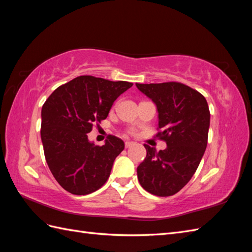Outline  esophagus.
Returning a JSON list of instances; mask_svg holds the SVG:
<instances>
[{"label":"esophagus","mask_w":252,"mask_h":252,"mask_svg":"<svg viewBox=\"0 0 252 252\" xmlns=\"http://www.w3.org/2000/svg\"><path fill=\"white\" fill-rule=\"evenodd\" d=\"M132 145H133V142H126V143H125V147L128 148V147L132 146Z\"/></svg>","instance_id":"esophagus-1"}]
</instances>
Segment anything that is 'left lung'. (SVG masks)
I'll use <instances>...</instances> for the list:
<instances>
[{"label":"left lung","instance_id":"obj_1","mask_svg":"<svg viewBox=\"0 0 252 252\" xmlns=\"http://www.w3.org/2000/svg\"><path fill=\"white\" fill-rule=\"evenodd\" d=\"M157 105L159 132L167 148L145 144L147 155L136 172L141 186L158 196L173 195L192 178L207 146L210 112L199 91L179 82L135 84Z\"/></svg>","mask_w":252,"mask_h":252}]
</instances>
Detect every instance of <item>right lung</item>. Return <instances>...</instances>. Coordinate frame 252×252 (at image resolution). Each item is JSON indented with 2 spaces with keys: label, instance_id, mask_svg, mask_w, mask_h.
Masks as SVG:
<instances>
[{
  "label": "right lung",
  "instance_id": "right-lung-1",
  "mask_svg": "<svg viewBox=\"0 0 252 252\" xmlns=\"http://www.w3.org/2000/svg\"><path fill=\"white\" fill-rule=\"evenodd\" d=\"M133 85L81 75L58 87L42 107L41 139L53 177L66 191L85 195L108 180L125 144L109 135L103 146L89 142L94 124L107 118L113 102Z\"/></svg>",
  "mask_w": 252,
  "mask_h": 252
}]
</instances>
